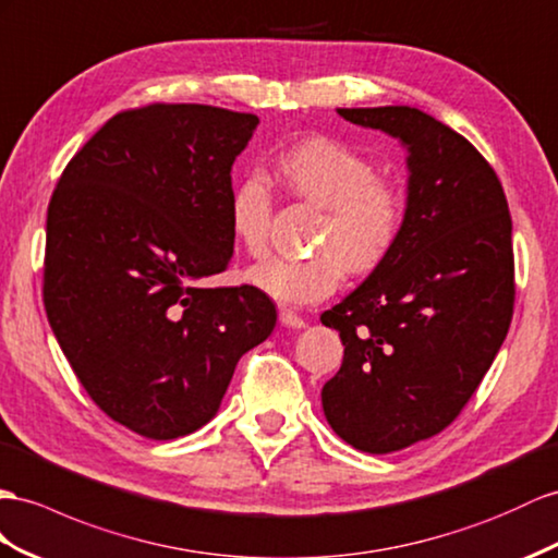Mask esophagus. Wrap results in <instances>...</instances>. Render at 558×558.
<instances>
[{
  "label": "esophagus",
  "instance_id": "obj_1",
  "mask_svg": "<svg viewBox=\"0 0 558 558\" xmlns=\"http://www.w3.org/2000/svg\"><path fill=\"white\" fill-rule=\"evenodd\" d=\"M278 318H280V325L292 327V330H302V327H306V320L302 316H296V313L290 308H280Z\"/></svg>",
  "mask_w": 558,
  "mask_h": 558
}]
</instances>
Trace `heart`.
<instances>
[{"label":"heart","mask_w":558,"mask_h":558,"mask_svg":"<svg viewBox=\"0 0 558 558\" xmlns=\"http://www.w3.org/2000/svg\"><path fill=\"white\" fill-rule=\"evenodd\" d=\"M284 185L306 203L325 209L318 245L311 256H270L245 278L256 290L284 306H308L330 296L349 268L353 276L379 268L405 223V197L393 183L377 179L365 155L332 138L299 143L280 162ZM274 195L262 174L242 179L228 205V223L238 245L252 256L268 247Z\"/></svg>","instance_id":"obj_1"}]
</instances>
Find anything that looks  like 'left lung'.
<instances>
[{
    "label": "left lung",
    "instance_id": "8db88e82",
    "mask_svg": "<svg viewBox=\"0 0 558 558\" xmlns=\"http://www.w3.org/2000/svg\"><path fill=\"white\" fill-rule=\"evenodd\" d=\"M408 150L405 223L379 268L320 320L344 344L323 412L355 450L387 454L442 432L507 337L513 252L507 197L471 143L410 106L339 108Z\"/></svg>",
    "mask_w": 558,
    "mask_h": 558
}]
</instances>
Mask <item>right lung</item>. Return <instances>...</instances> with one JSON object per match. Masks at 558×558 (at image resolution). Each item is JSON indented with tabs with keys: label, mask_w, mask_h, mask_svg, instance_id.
I'll list each match as a JSON object with an SVG mask.
<instances>
[{
	"label": "right lung",
	"mask_w": 558,
	"mask_h": 558,
	"mask_svg": "<svg viewBox=\"0 0 558 558\" xmlns=\"http://www.w3.org/2000/svg\"><path fill=\"white\" fill-rule=\"evenodd\" d=\"M256 124L197 104L120 112L51 195L49 325L92 401L138 436L171 440L207 424L240 355L276 327L252 284H199L233 256L231 169Z\"/></svg>",
	"instance_id": "add662e5"
}]
</instances>
